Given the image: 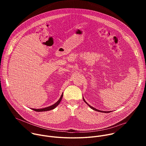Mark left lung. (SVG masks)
I'll list each match as a JSON object with an SVG mask.
<instances>
[{"instance_id":"1","label":"left lung","mask_w":146,"mask_h":146,"mask_svg":"<svg viewBox=\"0 0 146 146\" xmlns=\"http://www.w3.org/2000/svg\"><path fill=\"white\" fill-rule=\"evenodd\" d=\"M83 100H84V102L87 104V105H88V106H90L92 109H93V110H95V111H99V112H103V113H110V111H101V110H98V109H95V108H93V107L91 106L90 105H88V103L86 102V101L85 100V99H84V98H83Z\"/></svg>"}]
</instances>
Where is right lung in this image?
<instances>
[{
	"mask_svg": "<svg viewBox=\"0 0 146 146\" xmlns=\"http://www.w3.org/2000/svg\"><path fill=\"white\" fill-rule=\"evenodd\" d=\"M62 97H63V93H62L60 98H59V99L54 104V105L50 106H48L47 108H43V109H32L34 111H49V110H52L54 109H55L58 105L59 104V103L60 102L62 99Z\"/></svg>",
	"mask_w": 146,
	"mask_h": 146,
	"instance_id": "1",
	"label": "right lung"
}]
</instances>
